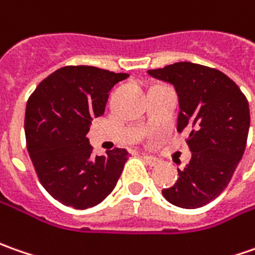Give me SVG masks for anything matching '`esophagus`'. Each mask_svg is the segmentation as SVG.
Segmentation results:
<instances>
[{
    "label": "esophagus",
    "instance_id": "esophagus-1",
    "mask_svg": "<svg viewBox=\"0 0 255 255\" xmlns=\"http://www.w3.org/2000/svg\"><path fill=\"white\" fill-rule=\"evenodd\" d=\"M142 158H144V161L148 163L149 166H155V165H158V163H159V159H158V158H155V156H152V155H144Z\"/></svg>",
    "mask_w": 255,
    "mask_h": 255
}]
</instances>
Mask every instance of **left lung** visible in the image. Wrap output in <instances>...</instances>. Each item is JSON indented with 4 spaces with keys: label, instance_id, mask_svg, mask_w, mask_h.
Here are the masks:
<instances>
[{
    "label": "left lung",
    "instance_id": "8db88e82",
    "mask_svg": "<svg viewBox=\"0 0 255 255\" xmlns=\"http://www.w3.org/2000/svg\"><path fill=\"white\" fill-rule=\"evenodd\" d=\"M171 83L179 99L178 131H189L192 159L163 198L182 209H198L216 199L242 159L250 128L249 101L230 77L212 67L178 62L148 70Z\"/></svg>",
    "mask_w": 255,
    "mask_h": 255
}]
</instances>
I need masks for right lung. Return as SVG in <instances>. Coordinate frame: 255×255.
Masks as SVG:
<instances>
[{
  "instance_id": "add662e5",
  "label": "right lung",
  "mask_w": 255,
  "mask_h": 255,
  "mask_svg": "<svg viewBox=\"0 0 255 255\" xmlns=\"http://www.w3.org/2000/svg\"><path fill=\"white\" fill-rule=\"evenodd\" d=\"M127 73L66 66L42 80L26 103V148L42 186L65 206L89 209L116 188L128 152L93 156L87 132L104 114L109 93Z\"/></svg>"
}]
</instances>
